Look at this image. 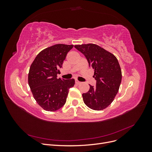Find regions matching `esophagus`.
<instances>
[{
	"label": "esophagus",
	"instance_id": "34e87169",
	"mask_svg": "<svg viewBox=\"0 0 152 152\" xmlns=\"http://www.w3.org/2000/svg\"><path fill=\"white\" fill-rule=\"evenodd\" d=\"M80 83H81V82H80V81H79L78 80H75V84H76L79 85V84H80Z\"/></svg>",
	"mask_w": 152,
	"mask_h": 152
}]
</instances>
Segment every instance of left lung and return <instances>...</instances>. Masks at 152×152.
<instances>
[{"label": "left lung", "instance_id": "obj_1", "mask_svg": "<svg viewBox=\"0 0 152 152\" xmlns=\"http://www.w3.org/2000/svg\"><path fill=\"white\" fill-rule=\"evenodd\" d=\"M93 69L96 86L82 94L84 103L94 110H102L112 103L122 80V72L117 58L113 54L94 44L75 45Z\"/></svg>", "mask_w": 152, "mask_h": 152}]
</instances>
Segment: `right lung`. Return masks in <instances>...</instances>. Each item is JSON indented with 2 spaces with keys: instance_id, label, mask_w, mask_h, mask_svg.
<instances>
[{
  "instance_id": "right-lung-1",
  "label": "right lung",
  "mask_w": 152,
  "mask_h": 152,
  "mask_svg": "<svg viewBox=\"0 0 152 152\" xmlns=\"http://www.w3.org/2000/svg\"><path fill=\"white\" fill-rule=\"evenodd\" d=\"M73 45L59 44L40 51L30 68L28 84L34 98L41 107L49 112L61 108L65 104L73 79H57L59 68Z\"/></svg>"
}]
</instances>
